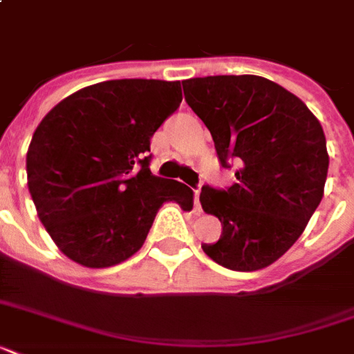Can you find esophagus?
<instances>
[{
  "label": "esophagus",
  "instance_id": "34e87169",
  "mask_svg": "<svg viewBox=\"0 0 354 354\" xmlns=\"http://www.w3.org/2000/svg\"><path fill=\"white\" fill-rule=\"evenodd\" d=\"M194 209L202 213V207H200V187L194 191Z\"/></svg>",
  "mask_w": 354,
  "mask_h": 354
}]
</instances>
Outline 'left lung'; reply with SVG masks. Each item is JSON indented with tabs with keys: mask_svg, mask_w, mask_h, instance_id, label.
Listing matches in <instances>:
<instances>
[{
	"mask_svg": "<svg viewBox=\"0 0 354 354\" xmlns=\"http://www.w3.org/2000/svg\"><path fill=\"white\" fill-rule=\"evenodd\" d=\"M182 84L221 165H241L232 187H202L200 204L222 224L221 239L202 250L235 272L266 268L299 239L324 198V128L301 99L264 77L216 75Z\"/></svg>",
	"mask_w": 354,
	"mask_h": 354,
	"instance_id": "1",
	"label": "left lung"
}]
</instances>
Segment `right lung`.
Returning <instances> with one entry per match:
<instances>
[{
  "mask_svg": "<svg viewBox=\"0 0 354 354\" xmlns=\"http://www.w3.org/2000/svg\"><path fill=\"white\" fill-rule=\"evenodd\" d=\"M182 102L180 82L106 80L60 101L32 133L27 185L58 250L108 268L143 246L165 202L193 207V191L150 172V138Z\"/></svg>",
  "mask_w": 354,
  "mask_h": 354,
  "instance_id": "obj_1",
  "label": "right lung"
}]
</instances>
